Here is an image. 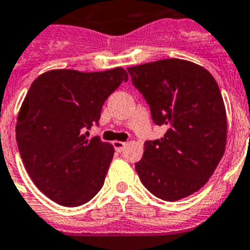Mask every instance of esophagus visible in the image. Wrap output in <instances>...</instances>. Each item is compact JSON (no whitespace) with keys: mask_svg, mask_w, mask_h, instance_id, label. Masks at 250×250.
Wrapping results in <instances>:
<instances>
[{"mask_svg":"<svg viewBox=\"0 0 250 250\" xmlns=\"http://www.w3.org/2000/svg\"><path fill=\"white\" fill-rule=\"evenodd\" d=\"M113 148H115V149L117 150V152H121V150L124 149V147H125V142H120V140H115V142H113Z\"/></svg>","mask_w":250,"mask_h":250,"instance_id":"obj_1","label":"esophagus"}]
</instances>
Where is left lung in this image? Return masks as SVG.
<instances>
[{"instance_id": "obj_1", "label": "left lung", "mask_w": 250, "mask_h": 250, "mask_svg": "<svg viewBox=\"0 0 250 250\" xmlns=\"http://www.w3.org/2000/svg\"><path fill=\"white\" fill-rule=\"evenodd\" d=\"M164 137L144 143L135 164L140 181L160 199L191 195L213 175L226 148L228 117L221 92L203 66L165 59L127 67Z\"/></svg>"}]
</instances>
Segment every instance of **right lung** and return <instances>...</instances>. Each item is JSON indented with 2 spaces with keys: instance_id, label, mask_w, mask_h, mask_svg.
<instances>
[{
  "instance_id": "add662e5",
  "label": "right lung",
  "mask_w": 250,
  "mask_h": 250,
  "mask_svg": "<svg viewBox=\"0 0 250 250\" xmlns=\"http://www.w3.org/2000/svg\"><path fill=\"white\" fill-rule=\"evenodd\" d=\"M127 79L123 67L55 69L32 83L19 111L16 142L29 176L51 201L78 207L101 190L115 149L100 138L86 139L84 131Z\"/></svg>"
}]
</instances>
